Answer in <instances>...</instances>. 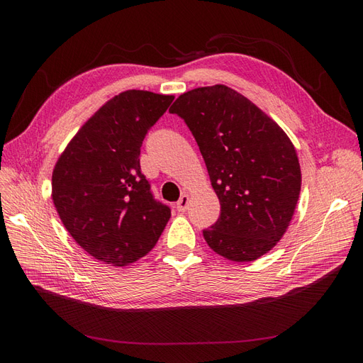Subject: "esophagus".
<instances>
[{
  "instance_id": "esophagus-1",
  "label": "esophagus",
  "mask_w": 363,
  "mask_h": 363,
  "mask_svg": "<svg viewBox=\"0 0 363 363\" xmlns=\"http://www.w3.org/2000/svg\"><path fill=\"white\" fill-rule=\"evenodd\" d=\"M188 204H189V195L188 194H183L180 196V200L177 201V211L179 212H184L186 207H188Z\"/></svg>"
}]
</instances>
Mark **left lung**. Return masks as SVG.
<instances>
[{
  "label": "left lung",
  "mask_w": 363,
  "mask_h": 363,
  "mask_svg": "<svg viewBox=\"0 0 363 363\" xmlns=\"http://www.w3.org/2000/svg\"><path fill=\"white\" fill-rule=\"evenodd\" d=\"M200 147L221 204L203 230L207 245L233 262H252L286 233L301 189L294 144L247 96L224 84L182 94L169 108Z\"/></svg>",
  "instance_id": "obj_1"
}]
</instances>
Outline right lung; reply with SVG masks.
<instances>
[{
    "instance_id": "obj_1",
    "label": "right lung",
    "mask_w": 363,
    "mask_h": 363,
    "mask_svg": "<svg viewBox=\"0 0 363 363\" xmlns=\"http://www.w3.org/2000/svg\"><path fill=\"white\" fill-rule=\"evenodd\" d=\"M174 95L125 91L86 121L52 169L51 196L69 235L87 255L113 267L144 257L171 211L140 172V147Z\"/></svg>"
}]
</instances>
